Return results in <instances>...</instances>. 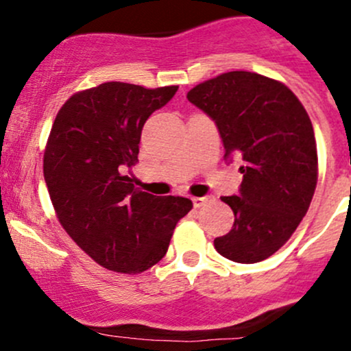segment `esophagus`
I'll list each match as a JSON object with an SVG mask.
<instances>
[{"mask_svg": "<svg viewBox=\"0 0 351 351\" xmlns=\"http://www.w3.org/2000/svg\"><path fill=\"white\" fill-rule=\"evenodd\" d=\"M208 200H210V197H192L193 207H195V208H200L202 205H205V204H207Z\"/></svg>", "mask_w": 351, "mask_h": 351, "instance_id": "34e87169", "label": "esophagus"}]
</instances>
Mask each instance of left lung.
<instances>
[{"label":"left lung","instance_id":"1","mask_svg":"<svg viewBox=\"0 0 351 351\" xmlns=\"http://www.w3.org/2000/svg\"><path fill=\"white\" fill-rule=\"evenodd\" d=\"M217 125L226 154L243 166L238 195L222 197L234 224L214 239L236 263H258L280 250L307 214L317 183L313 123L284 83L247 71L204 81L186 95Z\"/></svg>","mask_w":351,"mask_h":351}]
</instances>
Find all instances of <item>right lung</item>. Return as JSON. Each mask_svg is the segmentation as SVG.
I'll return each mask as SVG.
<instances>
[{"label": "right lung", "mask_w": 351, "mask_h": 351, "mask_svg": "<svg viewBox=\"0 0 351 351\" xmlns=\"http://www.w3.org/2000/svg\"><path fill=\"white\" fill-rule=\"evenodd\" d=\"M176 90L108 81L74 93L52 123L44 178L56 215L108 270L141 274L158 263L193 207L190 198L143 192L120 173L136 165L144 123Z\"/></svg>", "instance_id": "add662e5"}]
</instances>
